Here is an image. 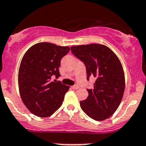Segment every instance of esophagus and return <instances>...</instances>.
<instances>
[{
	"mask_svg": "<svg viewBox=\"0 0 146 146\" xmlns=\"http://www.w3.org/2000/svg\"><path fill=\"white\" fill-rule=\"evenodd\" d=\"M72 89H78L79 88V86H78V85H74V86H72Z\"/></svg>",
	"mask_w": 146,
	"mask_h": 146,
	"instance_id": "34e87169",
	"label": "esophagus"
}]
</instances>
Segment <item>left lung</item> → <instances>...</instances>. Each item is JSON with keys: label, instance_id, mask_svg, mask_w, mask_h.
<instances>
[{"label": "left lung", "instance_id": "obj_1", "mask_svg": "<svg viewBox=\"0 0 146 146\" xmlns=\"http://www.w3.org/2000/svg\"><path fill=\"white\" fill-rule=\"evenodd\" d=\"M72 52L86 66L87 79L96 78L89 96L80 102L87 116L104 121L114 113L120 105L125 89V76L120 60L106 46L100 44L72 46Z\"/></svg>", "mask_w": 146, "mask_h": 146}]
</instances>
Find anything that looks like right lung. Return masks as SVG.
Masks as SVG:
<instances>
[{
	"label": "right lung",
	"mask_w": 146,
	"mask_h": 146,
	"mask_svg": "<svg viewBox=\"0 0 146 146\" xmlns=\"http://www.w3.org/2000/svg\"><path fill=\"white\" fill-rule=\"evenodd\" d=\"M70 49L39 42L25 53L18 72V87L25 106L35 116L48 117L62 104L70 86L52 82V76H60V62Z\"/></svg>",
	"instance_id": "obj_1"
}]
</instances>
